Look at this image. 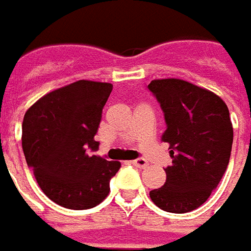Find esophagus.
<instances>
[{
    "mask_svg": "<svg viewBox=\"0 0 251 251\" xmlns=\"http://www.w3.org/2000/svg\"><path fill=\"white\" fill-rule=\"evenodd\" d=\"M135 167H139V169H145L146 166H148V161L145 160V159H142V157H138V159H135V160L131 161Z\"/></svg>",
    "mask_w": 251,
    "mask_h": 251,
    "instance_id": "34e87169",
    "label": "esophagus"
}]
</instances>
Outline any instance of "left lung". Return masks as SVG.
<instances>
[{
  "instance_id": "8db88e82",
  "label": "left lung",
  "mask_w": 251,
  "mask_h": 251,
  "mask_svg": "<svg viewBox=\"0 0 251 251\" xmlns=\"http://www.w3.org/2000/svg\"><path fill=\"white\" fill-rule=\"evenodd\" d=\"M159 102L173 164L166 184L149 192L164 211L184 214L200 207L216 189L231 157L233 129L228 106L216 94L176 78L146 87Z\"/></svg>"
}]
</instances>
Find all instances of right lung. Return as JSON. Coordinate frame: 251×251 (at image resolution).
Returning a JSON list of instances; mask_svg holds the SVG:
<instances>
[{
	"label": "right lung",
	"mask_w": 251,
	"mask_h": 251,
	"mask_svg": "<svg viewBox=\"0 0 251 251\" xmlns=\"http://www.w3.org/2000/svg\"><path fill=\"white\" fill-rule=\"evenodd\" d=\"M113 85L80 80L47 94L28 109L22 126V146L40 188L59 206L95 207L109 195V181L120 161L90 156L102 110Z\"/></svg>",
	"instance_id": "add662e5"
}]
</instances>
